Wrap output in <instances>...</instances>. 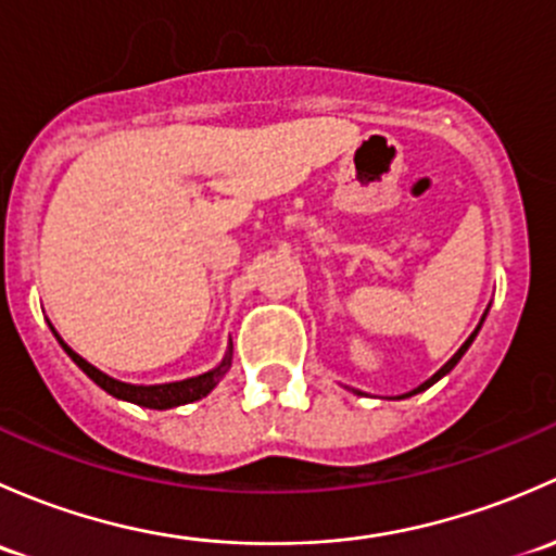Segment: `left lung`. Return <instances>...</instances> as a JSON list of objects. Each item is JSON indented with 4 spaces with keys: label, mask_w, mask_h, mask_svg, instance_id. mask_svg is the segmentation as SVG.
I'll list each match as a JSON object with an SVG mask.
<instances>
[{
    "label": "left lung",
    "mask_w": 556,
    "mask_h": 556,
    "mask_svg": "<svg viewBox=\"0 0 556 556\" xmlns=\"http://www.w3.org/2000/svg\"><path fill=\"white\" fill-rule=\"evenodd\" d=\"M488 311H490V307H488ZM488 311H484V316H482V320H479V326H477V329H473V331H471V337H468V340H466V342H463V345H460V351H457V353H455V356H452V358H450V362H447V364H444V366H442V369H439V371H437V375H433V377H428V380H426V382H420V386H417V388H412V391H409V393H402V396H396V399H409V396H415V393H422V391H428V388H431V386H433V382H439V380H442V377H444V375H450V371H452V369H455V364H457V362H460V358H463V356H466V351H468V348H471V342H473V340H477L479 329H482L484 318H488ZM353 393H362V391H353Z\"/></svg>",
    "instance_id": "obj_1"
}]
</instances>
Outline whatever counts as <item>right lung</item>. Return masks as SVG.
<instances>
[{
  "instance_id": "obj_1",
  "label": "right lung",
  "mask_w": 556,
  "mask_h": 556,
  "mask_svg": "<svg viewBox=\"0 0 556 556\" xmlns=\"http://www.w3.org/2000/svg\"><path fill=\"white\" fill-rule=\"evenodd\" d=\"M50 329H53V326H50ZM53 334H55V340L61 342V348L68 353V358H72V362L77 364L79 369H83L85 375L96 382V386L104 388L109 396L119 399V402L147 406V409H174V406L192 404V402H198V399L208 396V393L219 386L222 377L230 371V364H232V342H230V345H227L225 358H222L214 369L203 371V375H194V377H187V380H176V382H160V386H134V382L114 380V377H109L101 369H96L93 364L85 362L79 353H74L72 348L61 340L59 331L53 329Z\"/></svg>"
}]
</instances>
